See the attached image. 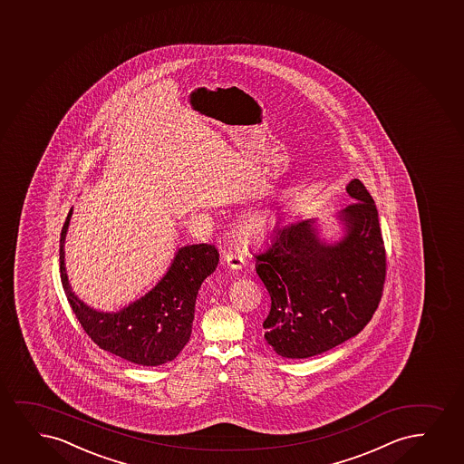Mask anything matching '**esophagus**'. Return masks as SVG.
<instances>
[{"mask_svg":"<svg viewBox=\"0 0 464 464\" xmlns=\"http://www.w3.org/2000/svg\"><path fill=\"white\" fill-rule=\"evenodd\" d=\"M224 261L227 266H228L229 269L233 270H240L242 269V266H244V259L240 255L235 252H227L224 255Z\"/></svg>","mask_w":464,"mask_h":464,"instance_id":"1","label":"esophagus"}]
</instances>
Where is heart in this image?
<instances>
[{
    "label": "heart",
    "instance_id": "1",
    "mask_svg": "<svg viewBox=\"0 0 464 464\" xmlns=\"http://www.w3.org/2000/svg\"><path fill=\"white\" fill-rule=\"evenodd\" d=\"M276 218L269 209L248 214L239 225L240 239L246 244H255L266 239L274 231Z\"/></svg>",
    "mask_w": 464,
    "mask_h": 464
}]
</instances>
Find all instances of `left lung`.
I'll return each mask as SVG.
<instances>
[{"instance_id":"obj_1","label":"left lung","mask_w":464,"mask_h":464,"mask_svg":"<svg viewBox=\"0 0 464 464\" xmlns=\"http://www.w3.org/2000/svg\"><path fill=\"white\" fill-rule=\"evenodd\" d=\"M345 189L356 203L334 216L338 239H326L308 218L275 229L256 255L272 300L264 339L283 358L321 355L353 338L382 298L386 255L377 207L360 179Z\"/></svg>"}]
</instances>
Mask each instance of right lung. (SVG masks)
I'll use <instances>...</instances> for the list:
<instances>
[{"label": "right lung", "mask_w": 464, "mask_h": 464, "mask_svg": "<svg viewBox=\"0 0 464 464\" xmlns=\"http://www.w3.org/2000/svg\"><path fill=\"white\" fill-rule=\"evenodd\" d=\"M72 214L73 208L61 231V281L84 332L100 349L139 366H160L175 360L189 343L201 283L218 267L216 246L194 244L178 248L166 274L145 295L119 311L104 313L84 304L70 286L63 246Z\"/></svg>", "instance_id": "obj_1"}]
</instances>
